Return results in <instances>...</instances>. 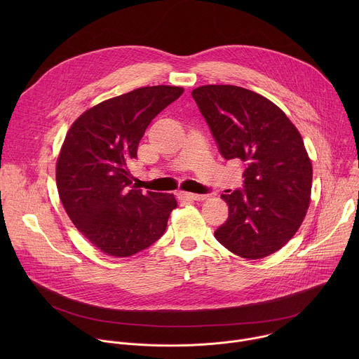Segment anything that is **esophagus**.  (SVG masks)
<instances>
[{"instance_id":"esophagus-1","label":"esophagus","mask_w":359,"mask_h":359,"mask_svg":"<svg viewBox=\"0 0 359 359\" xmlns=\"http://www.w3.org/2000/svg\"><path fill=\"white\" fill-rule=\"evenodd\" d=\"M179 194H180V197H183L186 200L200 201V200H206L208 198V194H194V193H187V191H180Z\"/></svg>"}]
</instances>
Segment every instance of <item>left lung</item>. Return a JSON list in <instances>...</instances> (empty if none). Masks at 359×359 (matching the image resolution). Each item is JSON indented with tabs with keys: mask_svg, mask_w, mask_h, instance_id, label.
<instances>
[{
	"mask_svg": "<svg viewBox=\"0 0 359 359\" xmlns=\"http://www.w3.org/2000/svg\"><path fill=\"white\" fill-rule=\"evenodd\" d=\"M226 161L244 163L243 187L222 194L229 219L215 237L231 252L257 260L297 233L310 204L313 166L302 137L267 97L233 85L191 92Z\"/></svg>",
	"mask_w": 359,
	"mask_h": 359,
	"instance_id": "1",
	"label": "left lung"
}]
</instances>
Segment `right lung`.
<instances>
[{"mask_svg":"<svg viewBox=\"0 0 359 359\" xmlns=\"http://www.w3.org/2000/svg\"><path fill=\"white\" fill-rule=\"evenodd\" d=\"M183 93L144 86L88 109L71 126L57 162V187L75 227L100 251L129 257L155 241L177 206L169 193L135 187L128 165L146 128Z\"/></svg>","mask_w":359,"mask_h":359,"instance_id":"add662e5","label":"right lung"}]
</instances>
